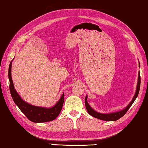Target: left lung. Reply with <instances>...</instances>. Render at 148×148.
Instances as JSON below:
<instances>
[{"mask_svg":"<svg viewBox=\"0 0 148 148\" xmlns=\"http://www.w3.org/2000/svg\"><path fill=\"white\" fill-rule=\"evenodd\" d=\"M140 87V73H138V82H137L136 92H135V94H134L133 99H132L131 103L128 105L127 107H126L122 110L118 111V112H116L109 113V114H101V113L97 112L95 110H94L91 107H90V105L88 104V103L87 102V95H86V97H85V106H86V108L88 111V112L90 115L92 116L93 117L97 118V119H99V120H104V121L118 120H119V119L122 117V116L125 115V114L127 112V110L129 109V108L131 107V106L133 105V103H134V101H135L137 96H138V95Z\"/></svg>","mask_w":148,"mask_h":148,"instance_id":"1","label":"left lung"}]
</instances>
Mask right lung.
I'll return each mask as SVG.
<instances>
[{"instance_id": "1", "label": "right lung", "mask_w": 148, "mask_h": 148, "mask_svg": "<svg viewBox=\"0 0 148 148\" xmlns=\"http://www.w3.org/2000/svg\"><path fill=\"white\" fill-rule=\"evenodd\" d=\"M12 63L10 62L8 69V78L10 80V91L11 93L12 99L14 100L21 111L27 116V118L31 121L35 123H42L47 121H53L56 119L61 112L62 106L64 101V94L62 95L56 104L51 108H45L36 107L24 101L20 95L17 94L14 88V83L12 79Z\"/></svg>"}]
</instances>
